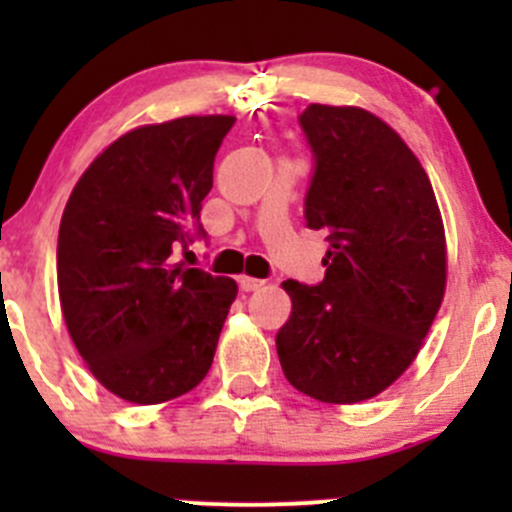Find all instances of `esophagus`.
I'll return each mask as SVG.
<instances>
[{
  "mask_svg": "<svg viewBox=\"0 0 512 512\" xmlns=\"http://www.w3.org/2000/svg\"><path fill=\"white\" fill-rule=\"evenodd\" d=\"M240 289L242 292H257V289L265 287V280H255V277H240Z\"/></svg>",
  "mask_w": 512,
  "mask_h": 512,
  "instance_id": "1",
  "label": "esophagus"
}]
</instances>
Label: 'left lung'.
<instances>
[{"mask_svg":"<svg viewBox=\"0 0 512 512\" xmlns=\"http://www.w3.org/2000/svg\"><path fill=\"white\" fill-rule=\"evenodd\" d=\"M309 230L329 242L324 280H287L277 332L287 381L324 404H356L394 384L421 349L446 289V240L431 180L394 128L364 108L312 103Z\"/></svg>","mask_w":512,"mask_h":512,"instance_id":"obj_1","label":"left lung"}]
</instances>
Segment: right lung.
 Wrapping results in <instances>:
<instances>
[{"label": "right lung", "mask_w": 512, "mask_h": 512, "mask_svg": "<svg viewBox=\"0 0 512 512\" xmlns=\"http://www.w3.org/2000/svg\"><path fill=\"white\" fill-rule=\"evenodd\" d=\"M232 116H185L126 133L76 183L56 245L66 327L91 374L131 404L200 384L235 280L173 262L200 223Z\"/></svg>", "instance_id": "add662e5"}]
</instances>
